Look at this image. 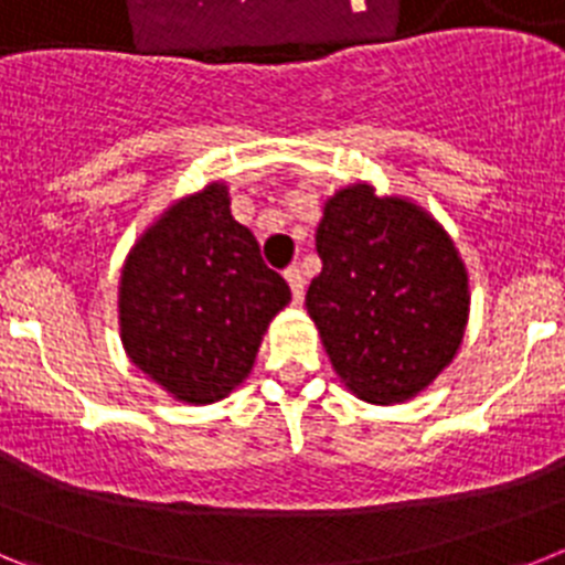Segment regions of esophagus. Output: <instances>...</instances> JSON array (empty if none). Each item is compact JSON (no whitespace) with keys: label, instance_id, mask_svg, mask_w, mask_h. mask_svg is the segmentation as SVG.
Here are the masks:
<instances>
[{"label":"esophagus","instance_id":"1","mask_svg":"<svg viewBox=\"0 0 565 565\" xmlns=\"http://www.w3.org/2000/svg\"><path fill=\"white\" fill-rule=\"evenodd\" d=\"M286 279H288V286H291L294 302H302V294H306V277H302L299 266H288Z\"/></svg>","mask_w":565,"mask_h":565}]
</instances>
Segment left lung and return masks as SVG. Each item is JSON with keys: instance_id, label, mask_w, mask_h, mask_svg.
I'll return each instance as SVG.
<instances>
[{"instance_id": "obj_1", "label": "left lung", "mask_w": 565, "mask_h": 565, "mask_svg": "<svg viewBox=\"0 0 565 565\" xmlns=\"http://www.w3.org/2000/svg\"><path fill=\"white\" fill-rule=\"evenodd\" d=\"M317 252L306 308L344 387L373 404L422 393L467 331V268L450 234L416 203L353 183L328 198Z\"/></svg>"}]
</instances>
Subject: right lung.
I'll return each mask as SVG.
<instances>
[{
  "instance_id": "add662e5",
  "label": "right lung",
  "mask_w": 565,
  "mask_h": 565,
  "mask_svg": "<svg viewBox=\"0 0 565 565\" xmlns=\"http://www.w3.org/2000/svg\"><path fill=\"white\" fill-rule=\"evenodd\" d=\"M228 203L226 183L172 203L121 268L124 351L178 402L226 398L252 373L268 322L291 302Z\"/></svg>"
}]
</instances>
